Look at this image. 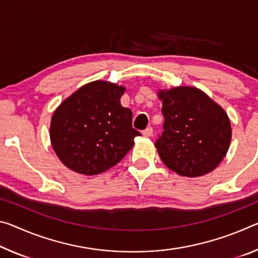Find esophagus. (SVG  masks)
<instances>
[{
    "instance_id": "esophagus-1",
    "label": "esophagus",
    "mask_w": 258,
    "mask_h": 258,
    "mask_svg": "<svg viewBox=\"0 0 258 258\" xmlns=\"http://www.w3.org/2000/svg\"><path fill=\"white\" fill-rule=\"evenodd\" d=\"M144 136L145 137H147V138H149V137H151L153 136V127H147L145 131H144Z\"/></svg>"
}]
</instances>
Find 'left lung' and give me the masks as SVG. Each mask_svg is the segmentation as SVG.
<instances>
[{
  "instance_id": "1",
  "label": "left lung",
  "mask_w": 258,
  "mask_h": 258,
  "mask_svg": "<svg viewBox=\"0 0 258 258\" xmlns=\"http://www.w3.org/2000/svg\"><path fill=\"white\" fill-rule=\"evenodd\" d=\"M163 133L155 147L163 163L183 177H200L218 166L230 147L227 113L195 87L159 91Z\"/></svg>"
}]
</instances>
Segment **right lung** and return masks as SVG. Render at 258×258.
<instances>
[{
	"instance_id": "right-lung-1",
	"label": "right lung",
	"mask_w": 258,
	"mask_h": 258,
	"mask_svg": "<svg viewBox=\"0 0 258 258\" xmlns=\"http://www.w3.org/2000/svg\"><path fill=\"white\" fill-rule=\"evenodd\" d=\"M122 86L96 80L63 101L52 114L50 141L60 162L78 173L99 174L121 161L141 136L120 104Z\"/></svg>"
}]
</instances>
